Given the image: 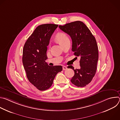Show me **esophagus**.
<instances>
[{
    "mask_svg": "<svg viewBox=\"0 0 120 120\" xmlns=\"http://www.w3.org/2000/svg\"><path fill=\"white\" fill-rule=\"evenodd\" d=\"M67 69V68L66 66H63V70H66Z\"/></svg>",
    "mask_w": 120,
    "mask_h": 120,
    "instance_id": "esophagus-1",
    "label": "esophagus"
}]
</instances>
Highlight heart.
Masks as SVG:
<instances>
[{
	"instance_id": "obj_1",
	"label": "heart",
	"mask_w": 120,
	"mask_h": 120,
	"mask_svg": "<svg viewBox=\"0 0 120 120\" xmlns=\"http://www.w3.org/2000/svg\"><path fill=\"white\" fill-rule=\"evenodd\" d=\"M55 39L56 41L61 45L64 43L66 40L69 39L65 34L63 33H58L56 36Z\"/></svg>"
}]
</instances>
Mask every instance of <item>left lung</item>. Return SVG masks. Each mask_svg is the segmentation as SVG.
<instances>
[{"mask_svg":"<svg viewBox=\"0 0 120 120\" xmlns=\"http://www.w3.org/2000/svg\"><path fill=\"white\" fill-rule=\"evenodd\" d=\"M59 27L70 36L74 55L80 58L79 69L69 66L75 72L71 81L77 87H84L91 82L96 73L98 60L96 39L87 26L80 21L59 26Z\"/></svg>","mask_w":120,"mask_h":120,"instance_id":"8db88e82","label":"left lung"}]
</instances>
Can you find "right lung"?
I'll list each match as a JSON object with an SVG mask.
<instances>
[{
  "label": "right lung",
  "mask_w": 120,
  "mask_h": 120,
  "mask_svg": "<svg viewBox=\"0 0 120 120\" xmlns=\"http://www.w3.org/2000/svg\"><path fill=\"white\" fill-rule=\"evenodd\" d=\"M58 25L43 24L38 26L26 42L22 62L29 81L38 89L45 91L52 85L57 74L62 71L61 65L49 66L45 62L47 46Z\"/></svg>",
  "instance_id": "add662e5"
}]
</instances>
